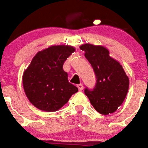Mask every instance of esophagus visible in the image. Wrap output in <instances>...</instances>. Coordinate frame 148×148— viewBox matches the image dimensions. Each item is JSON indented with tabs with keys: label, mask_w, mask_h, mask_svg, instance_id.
<instances>
[{
	"label": "esophagus",
	"mask_w": 148,
	"mask_h": 148,
	"mask_svg": "<svg viewBox=\"0 0 148 148\" xmlns=\"http://www.w3.org/2000/svg\"><path fill=\"white\" fill-rule=\"evenodd\" d=\"M77 88H79V90L80 91H81L83 90V88H84V86H83V84H80L79 85H77Z\"/></svg>",
	"instance_id": "1"
}]
</instances>
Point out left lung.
Instances as JSON below:
<instances>
[{"label":"left lung","instance_id":"1","mask_svg":"<svg viewBox=\"0 0 148 148\" xmlns=\"http://www.w3.org/2000/svg\"><path fill=\"white\" fill-rule=\"evenodd\" d=\"M87 58L94 69L96 85L92 90L86 88L85 94L95 109L103 115L114 113L126 97L129 89L128 76L121 64L109 56L102 46L90 44L81 45Z\"/></svg>","mask_w":148,"mask_h":148}]
</instances>
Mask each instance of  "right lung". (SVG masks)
Returning a JSON list of instances; mask_svg holds the SVG:
<instances>
[{
	"label": "right lung",
	"mask_w": 148,
	"mask_h": 148,
	"mask_svg": "<svg viewBox=\"0 0 148 148\" xmlns=\"http://www.w3.org/2000/svg\"><path fill=\"white\" fill-rule=\"evenodd\" d=\"M74 51V47L68 45L51 46L37 53L23 72L25 95L38 109L56 111L78 92L62 69L64 61Z\"/></svg>",
	"instance_id": "obj_1"
}]
</instances>
